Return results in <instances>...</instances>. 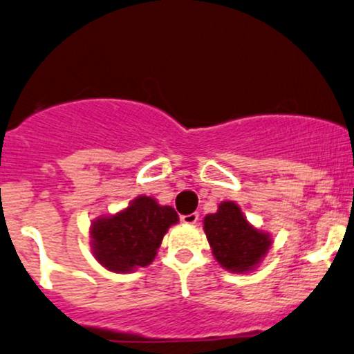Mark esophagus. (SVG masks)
I'll return each mask as SVG.
<instances>
[{
    "mask_svg": "<svg viewBox=\"0 0 354 354\" xmlns=\"http://www.w3.org/2000/svg\"><path fill=\"white\" fill-rule=\"evenodd\" d=\"M180 221L184 222V224L192 225V224H196V222L198 221V214L197 212H192V214H187V216H182Z\"/></svg>",
    "mask_w": 354,
    "mask_h": 354,
    "instance_id": "1",
    "label": "esophagus"
}]
</instances>
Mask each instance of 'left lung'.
I'll return each instance as SVG.
<instances>
[{"label": "left lung", "mask_w": 354, "mask_h": 354, "mask_svg": "<svg viewBox=\"0 0 354 354\" xmlns=\"http://www.w3.org/2000/svg\"><path fill=\"white\" fill-rule=\"evenodd\" d=\"M204 232L214 257L230 272L245 274L259 266L271 248V234L254 227L236 202L224 201L204 217Z\"/></svg>", "instance_id": "obj_1"}]
</instances>
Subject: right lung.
I'll return each mask as SVG.
<instances>
[{
    "mask_svg": "<svg viewBox=\"0 0 354 354\" xmlns=\"http://www.w3.org/2000/svg\"><path fill=\"white\" fill-rule=\"evenodd\" d=\"M177 222V212L170 205L138 196L120 212L91 222V252L109 271L132 272L156 259L167 230Z\"/></svg>",
    "mask_w": 354,
    "mask_h": 354,
    "instance_id": "add662e5",
    "label": "right lung"
}]
</instances>
